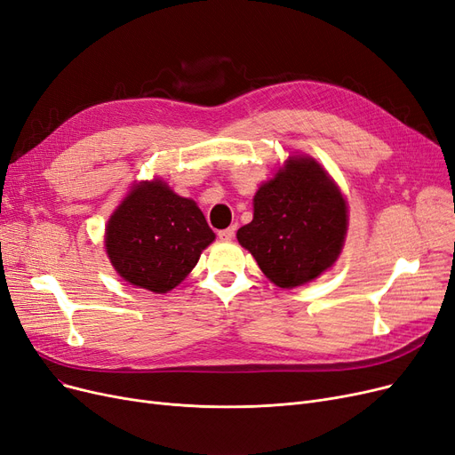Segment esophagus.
<instances>
[{"label":"esophagus","mask_w":455,"mask_h":455,"mask_svg":"<svg viewBox=\"0 0 455 455\" xmlns=\"http://www.w3.org/2000/svg\"><path fill=\"white\" fill-rule=\"evenodd\" d=\"M234 234H236V225H232V227H228V228H225V230H219L217 236H219V240L228 242V240L234 238Z\"/></svg>","instance_id":"34e87169"}]
</instances>
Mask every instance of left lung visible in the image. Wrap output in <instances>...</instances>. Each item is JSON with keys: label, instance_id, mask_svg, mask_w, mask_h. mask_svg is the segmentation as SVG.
I'll use <instances>...</instances> for the list:
<instances>
[{"label": "left lung", "instance_id": "left-lung-1", "mask_svg": "<svg viewBox=\"0 0 455 455\" xmlns=\"http://www.w3.org/2000/svg\"><path fill=\"white\" fill-rule=\"evenodd\" d=\"M253 206V221L236 236L277 287L294 289L338 260L347 234V204L338 185L313 159L291 157L257 191Z\"/></svg>", "mask_w": 455, "mask_h": 455}]
</instances>
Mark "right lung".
I'll use <instances>...</instances> for the list:
<instances>
[{"label":"right lung","mask_w":455,"mask_h":455,"mask_svg":"<svg viewBox=\"0 0 455 455\" xmlns=\"http://www.w3.org/2000/svg\"><path fill=\"white\" fill-rule=\"evenodd\" d=\"M213 240L195 202L156 180L131 189L110 217L105 243L117 274L161 294L183 281Z\"/></svg>","instance_id":"add662e5"}]
</instances>
